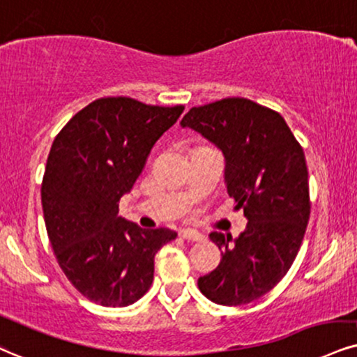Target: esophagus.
Segmentation results:
<instances>
[{"mask_svg":"<svg viewBox=\"0 0 357 357\" xmlns=\"http://www.w3.org/2000/svg\"><path fill=\"white\" fill-rule=\"evenodd\" d=\"M180 235H182V238L190 240V241H204L205 240V236L202 235V233L192 230V228H185V230H182Z\"/></svg>","mask_w":357,"mask_h":357,"instance_id":"34e87169","label":"esophagus"}]
</instances>
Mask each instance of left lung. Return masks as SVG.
I'll use <instances>...</instances> for the list:
<instances>
[{
  "mask_svg": "<svg viewBox=\"0 0 357 357\" xmlns=\"http://www.w3.org/2000/svg\"><path fill=\"white\" fill-rule=\"evenodd\" d=\"M222 149L227 190L248 218L245 231H213L220 265L199 278V289L223 306L252 303L280 283L293 265L311 213L301 144L280 112L245 98L192 107L182 119Z\"/></svg>",
  "mask_w": 357,
  "mask_h": 357,
  "instance_id": "8db88e82",
  "label": "left lung"
}]
</instances>
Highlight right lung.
Here are the masks:
<instances>
[{"instance_id": "1", "label": "right lung", "mask_w": 357, "mask_h": 357, "mask_svg": "<svg viewBox=\"0 0 357 357\" xmlns=\"http://www.w3.org/2000/svg\"><path fill=\"white\" fill-rule=\"evenodd\" d=\"M183 109L100 98L51 145L41 183L44 223L66 278L92 303L122 307L140 300L153 281L155 253L177 238L169 228H140L117 213L153 144Z\"/></svg>"}]
</instances>
